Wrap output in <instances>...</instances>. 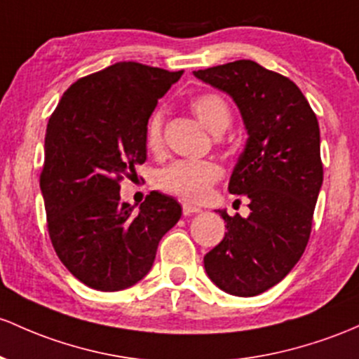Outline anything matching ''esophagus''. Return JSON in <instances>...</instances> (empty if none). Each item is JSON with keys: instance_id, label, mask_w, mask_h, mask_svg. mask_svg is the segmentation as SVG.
Returning a JSON list of instances; mask_svg holds the SVG:
<instances>
[{"instance_id": "1", "label": "esophagus", "mask_w": 359, "mask_h": 359, "mask_svg": "<svg viewBox=\"0 0 359 359\" xmlns=\"http://www.w3.org/2000/svg\"><path fill=\"white\" fill-rule=\"evenodd\" d=\"M182 212L186 216H191V215H196V212H201V208L192 206V204H189V203H184L182 204Z\"/></svg>"}]
</instances>
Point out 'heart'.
Instances as JSON below:
<instances>
[{"mask_svg":"<svg viewBox=\"0 0 359 359\" xmlns=\"http://www.w3.org/2000/svg\"><path fill=\"white\" fill-rule=\"evenodd\" d=\"M189 107L196 114L201 124L212 135H222L231 122V110L228 102L215 92L196 93L189 100ZM144 141L151 151L163 147V112L155 110L149 116L144 129ZM223 168L211 160H179L165 167L156 175V186L163 192L186 201L206 199L211 187L222 179Z\"/></svg>","mask_w":359,"mask_h":359,"instance_id":"obj_1","label":"heart"}]
</instances>
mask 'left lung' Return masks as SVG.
I'll return each mask as SVG.
<instances>
[{
  "instance_id": "8db88e82",
  "label": "left lung",
  "mask_w": 359,
  "mask_h": 359,
  "mask_svg": "<svg viewBox=\"0 0 359 359\" xmlns=\"http://www.w3.org/2000/svg\"><path fill=\"white\" fill-rule=\"evenodd\" d=\"M233 98L247 143L228 191L249 198L250 215L228 216L224 237L204 255V269L224 293L255 297L286 278L300 261L324 168L317 117L297 85L249 59L194 71Z\"/></svg>"
}]
</instances>
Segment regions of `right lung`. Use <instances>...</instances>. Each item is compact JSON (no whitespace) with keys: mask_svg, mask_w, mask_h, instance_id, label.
Listing matches in <instances>:
<instances>
[{"mask_svg":"<svg viewBox=\"0 0 359 359\" xmlns=\"http://www.w3.org/2000/svg\"><path fill=\"white\" fill-rule=\"evenodd\" d=\"M182 73L116 62L74 81L50 116L41 173L47 228L66 269L90 288L141 281L180 219L172 196L149 192L136 211L121 201L119 182L147 160V122Z\"/></svg>","mask_w":359,"mask_h":359,"instance_id":"obj_1","label":"right lung"}]
</instances>
